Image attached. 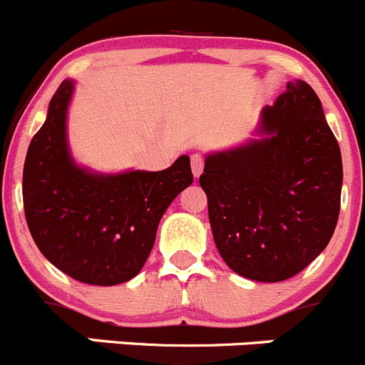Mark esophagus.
Listing matches in <instances>:
<instances>
[{
  "instance_id": "obj_1",
  "label": "esophagus",
  "mask_w": 365,
  "mask_h": 365,
  "mask_svg": "<svg viewBox=\"0 0 365 365\" xmlns=\"http://www.w3.org/2000/svg\"><path fill=\"white\" fill-rule=\"evenodd\" d=\"M204 170V158L200 154H193L192 155V172L193 175L199 177Z\"/></svg>"
}]
</instances>
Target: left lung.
Returning <instances> with one entry per match:
<instances>
[{"label": "left lung", "instance_id": "left-lung-1", "mask_svg": "<svg viewBox=\"0 0 365 365\" xmlns=\"http://www.w3.org/2000/svg\"><path fill=\"white\" fill-rule=\"evenodd\" d=\"M270 134L210 155L200 188L218 252L240 276L289 279L331 240L342 190L341 148L319 96L303 81L263 110Z\"/></svg>", "mask_w": 365, "mask_h": 365}]
</instances>
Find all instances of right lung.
<instances>
[{
    "mask_svg": "<svg viewBox=\"0 0 365 365\" xmlns=\"http://www.w3.org/2000/svg\"><path fill=\"white\" fill-rule=\"evenodd\" d=\"M73 82L55 91L48 118L30 141L23 168V206L39 251L88 284L136 276L154 247L159 220L193 182L188 155L163 172L93 175L73 165L66 147V109Z\"/></svg>",
    "mask_w": 365,
    "mask_h": 365,
    "instance_id": "obj_1",
    "label": "right lung"
}]
</instances>
